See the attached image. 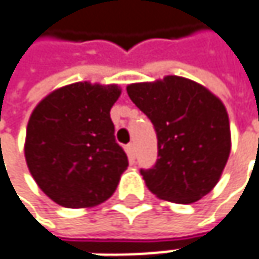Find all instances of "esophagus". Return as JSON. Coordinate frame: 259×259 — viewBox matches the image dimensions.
I'll return each mask as SVG.
<instances>
[{
  "instance_id": "34e87169",
  "label": "esophagus",
  "mask_w": 259,
  "mask_h": 259,
  "mask_svg": "<svg viewBox=\"0 0 259 259\" xmlns=\"http://www.w3.org/2000/svg\"><path fill=\"white\" fill-rule=\"evenodd\" d=\"M126 152H127V157H129L130 161H133L135 158V145L129 144L126 146Z\"/></svg>"
}]
</instances>
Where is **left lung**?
Returning <instances> with one entry per match:
<instances>
[{"label":"left lung","mask_w":259,"mask_h":259,"mask_svg":"<svg viewBox=\"0 0 259 259\" xmlns=\"http://www.w3.org/2000/svg\"><path fill=\"white\" fill-rule=\"evenodd\" d=\"M133 104L157 132L158 160L141 170L160 199L192 204L219 183L232 149L229 114L205 86L180 76L127 84Z\"/></svg>","instance_id":"left-lung-1"}]
</instances>
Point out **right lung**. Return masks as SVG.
<instances>
[{
  "label": "right lung",
  "mask_w": 259,
  "mask_h": 259,
  "mask_svg": "<svg viewBox=\"0 0 259 259\" xmlns=\"http://www.w3.org/2000/svg\"><path fill=\"white\" fill-rule=\"evenodd\" d=\"M118 84L76 82L48 94L32 111L24 141L40 190L66 208H91L117 189L129 161L115 142L110 111Z\"/></svg>",
  "instance_id": "add662e5"
}]
</instances>
